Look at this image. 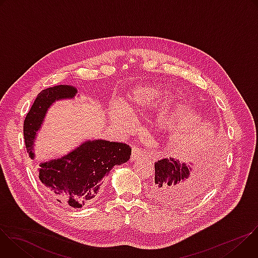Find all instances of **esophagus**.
Masks as SVG:
<instances>
[{
    "mask_svg": "<svg viewBox=\"0 0 258 258\" xmlns=\"http://www.w3.org/2000/svg\"><path fill=\"white\" fill-rule=\"evenodd\" d=\"M146 154V152H144V151H142L140 148H138V147H133L132 148V155H131V161H135L136 159H138L139 157H141V156H143V155H145Z\"/></svg>",
    "mask_w": 258,
    "mask_h": 258,
    "instance_id": "34e87169",
    "label": "esophagus"
}]
</instances>
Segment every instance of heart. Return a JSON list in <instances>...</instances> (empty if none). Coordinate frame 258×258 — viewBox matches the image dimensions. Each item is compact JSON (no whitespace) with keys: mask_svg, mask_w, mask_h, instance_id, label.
<instances>
[{"mask_svg":"<svg viewBox=\"0 0 258 258\" xmlns=\"http://www.w3.org/2000/svg\"><path fill=\"white\" fill-rule=\"evenodd\" d=\"M168 95L169 91L163 88L155 86H139L130 92L123 108L128 113H136L143 109L158 104ZM180 105L176 104L163 106L156 118L157 128L162 132L171 130L180 115ZM108 114L112 122L120 128H126L131 123L130 117L117 104L110 105Z\"/></svg>","mask_w":258,"mask_h":258,"instance_id":"1","label":"heart"}]
</instances>
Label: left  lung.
I'll return each mask as SVG.
<instances>
[{
    "label": "left lung",
    "instance_id": "obj_1",
    "mask_svg": "<svg viewBox=\"0 0 258 258\" xmlns=\"http://www.w3.org/2000/svg\"><path fill=\"white\" fill-rule=\"evenodd\" d=\"M200 168H195L178 159L169 157L155 162V178L151 191L161 203L177 205L196 197L212 185L217 176L215 160L206 159Z\"/></svg>",
    "mask_w": 258,
    "mask_h": 258
}]
</instances>
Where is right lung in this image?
<instances>
[{
  "instance_id": "obj_1",
  "label": "right lung",
  "mask_w": 258,
  "mask_h": 258,
  "mask_svg": "<svg viewBox=\"0 0 258 258\" xmlns=\"http://www.w3.org/2000/svg\"><path fill=\"white\" fill-rule=\"evenodd\" d=\"M77 93L75 87L60 85L43 90L36 97L23 123L25 147L31 159L35 136L48 109L55 101L72 99ZM131 153V147L123 143L89 140L61 158L41 163L38 173L54 201L62 206L81 208L95 200L103 177L114 166L125 163Z\"/></svg>"
}]
</instances>
